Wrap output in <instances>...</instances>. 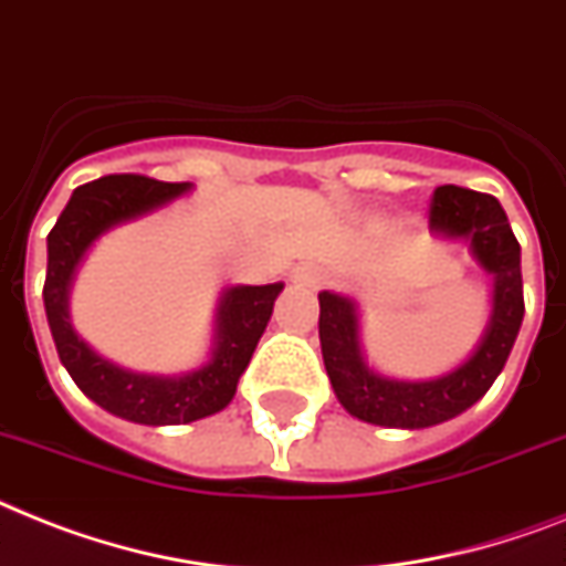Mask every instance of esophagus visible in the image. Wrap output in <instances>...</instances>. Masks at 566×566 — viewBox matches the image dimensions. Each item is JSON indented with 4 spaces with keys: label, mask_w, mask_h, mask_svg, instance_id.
Listing matches in <instances>:
<instances>
[{
    "label": "esophagus",
    "mask_w": 566,
    "mask_h": 566,
    "mask_svg": "<svg viewBox=\"0 0 566 566\" xmlns=\"http://www.w3.org/2000/svg\"><path fill=\"white\" fill-rule=\"evenodd\" d=\"M293 279L305 284H316L323 279V273H319V268H314V264H305V268H298L296 273H293Z\"/></svg>",
    "instance_id": "34e87169"
}]
</instances>
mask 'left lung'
I'll use <instances>...</instances> for the list:
<instances>
[{"label": "left lung", "instance_id": "1", "mask_svg": "<svg viewBox=\"0 0 566 566\" xmlns=\"http://www.w3.org/2000/svg\"><path fill=\"white\" fill-rule=\"evenodd\" d=\"M430 229L444 238H468L482 268L494 275V311L480 348L459 369L436 380H389L363 363L357 314L346 296L319 293V343L331 387L360 421L380 427L442 424L474 407L497 380L523 323L521 243L497 197L459 186H439L430 197Z\"/></svg>", "mask_w": 566, "mask_h": 566}]
</instances>
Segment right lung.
Listing matches in <instances>:
<instances>
[{
  "mask_svg": "<svg viewBox=\"0 0 566 566\" xmlns=\"http://www.w3.org/2000/svg\"><path fill=\"white\" fill-rule=\"evenodd\" d=\"M182 191H188V182H159L142 174H109L77 186L49 232L43 302L60 363L66 366L86 398L136 424H188L223 410L232 401L238 378L250 366L252 352L268 328L275 296L282 293V284L229 287L220 298L214 357L203 369L179 378H156L118 369L77 337L69 323L66 293L86 247L109 227L139 218Z\"/></svg>",
  "mask_w": 566,
  "mask_h": 566,
  "instance_id": "add662e5",
  "label": "right lung"
}]
</instances>
